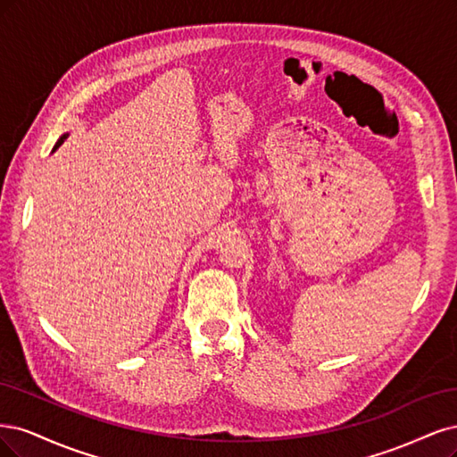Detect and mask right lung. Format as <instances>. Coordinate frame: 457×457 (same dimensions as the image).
Returning a JSON list of instances; mask_svg holds the SVG:
<instances>
[{
    "mask_svg": "<svg viewBox=\"0 0 457 457\" xmlns=\"http://www.w3.org/2000/svg\"><path fill=\"white\" fill-rule=\"evenodd\" d=\"M66 138H68V135H62L61 138H58V140H56V144H54V148H53V152H54V150H58V148H61V145H62V142H64Z\"/></svg>",
    "mask_w": 457,
    "mask_h": 457,
    "instance_id": "obj_1",
    "label": "right lung"
}]
</instances>
